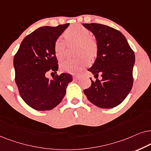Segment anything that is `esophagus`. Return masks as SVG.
Wrapping results in <instances>:
<instances>
[{
    "label": "esophagus",
    "mask_w": 151,
    "mask_h": 151,
    "mask_svg": "<svg viewBox=\"0 0 151 151\" xmlns=\"http://www.w3.org/2000/svg\"><path fill=\"white\" fill-rule=\"evenodd\" d=\"M73 78L74 80H79V79H80V78H81V76L77 75V74H74Z\"/></svg>",
    "instance_id": "obj_1"
}]
</instances>
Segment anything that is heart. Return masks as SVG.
Instances as JSON below:
<instances>
[{
    "label": "heart",
    "mask_w": 151,
    "mask_h": 151,
    "mask_svg": "<svg viewBox=\"0 0 151 151\" xmlns=\"http://www.w3.org/2000/svg\"><path fill=\"white\" fill-rule=\"evenodd\" d=\"M68 45L77 44V54L81 57L77 59H70L61 64V69L63 72L77 74L84 67L89 64V58H93L97 52V45L90 37V32L87 28L79 24L70 26L63 34ZM67 43L59 37L55 43V55L59 60H63L67 52Z\"/></svg>",
    "instance_id": "1"
}]
</instances>
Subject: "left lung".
I'll use <instances>...</instances> for the list:
<instances>
[{
  "instance_id": "8db88e82",
  "label": "left lung",
  "mask_w": 151,
  "mask_h": 151,
  "mask_svg": "<svg viewBox=\"0 0 151 151\" xmlns=\"http://www.w3.org/2000/svg\"><path fill=\"white\" fill-rule=\"evenodd\" d=\"M96 40L97 55L88 70L94 74L96 81L84 94L88 99L101 108L119 105L129 93L133 84L132 70L134 54L122 32L99 23H84ZM100 73L102 79H97Z\"/></svg>"
}]
</instances>
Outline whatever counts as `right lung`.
I'll return each mask as SVG.
<instances>
[{
  "instance_id": "right-lung-1",
  "label": "right lung",
  "mask_w": 151,
  "mask_h": 151,
  "mask_svg": "<svg viewBox=\"0 0 151 151\" xmlns=\"http://www.w3.org/2000/svg\"><path fill=\"white\" fill-rule=\"evenodd\" d=\"M68 25L69 23L38 28L23 40L14 57L19 94L33 109L43 111L55 108L63 99L68 84L72 81L68 73L57 74L52 79L46 77L49 71L57 73L59 65L54 46Z\"/></svg>"
}]
</instances>
